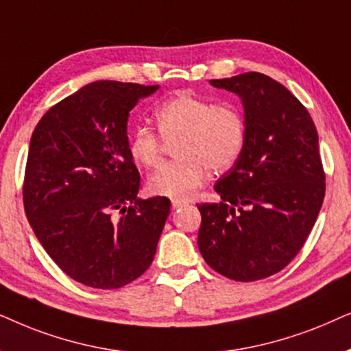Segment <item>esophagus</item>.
<instances>
[{
	"label": "esophagus",
	"mask_w": 351,
	"mask_h": 351,
	"mask_svg": "<svg viewBox=\"0 0 351 351\" xmlns=\"http://www.w3.org/2000/svg\"><path fill=\"white\" fill-rule=\"evenodd\" d=\"M186 202L184 200H181V199H171V208H180V207H183Z\"/></svg>",
	"instance_id": "esophagus-1"
}]
</instances>
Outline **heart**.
Here are the masks:
<instances>
[{"label": "heart", "mask_w": 351, "mask_h": 351, "mask_svg": "<svg viewBox=\"0 0 351 351\" xmlns=\"http://www.w3.org/2000/svg\"><path fill=\"white\" fill-rule=\"evenodd\" d=\"M160 136L175 144L178 160L163 163L149 178L156 195L184 199L207 178V170L224 171L241 156L245 123L241 112L228 102L212 104L191 91H181L156 110ZM152 128L139 125L128 141L130 157L136 165L154 168L160 162L162 139Z\"/></svg>", "instance_id": "heart-1"}]
</instances>
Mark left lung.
Returning <instances> with one entry per match:
<instances>
[{"label":"left lung","mask_w":351,"mask_h":351,"mask_svg":"<svg viewBox=\"0 0 351 351\" xmlns=\"http://www.w3.org/2000/svg\"><path fill=\"white\" fill-rule=\"evenodd\" d=\"M210 85L241 97L245 141L215 184L219 202L197 205L199 250L223 276L258 281L286 268L315 226L326 193L317 132L305 106L268 75Z\"/></svg>","instance_id":"8db88e82"}]
</instances>
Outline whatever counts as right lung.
Listing matches in <instances>:
<instances>
[{"instance_id": "add662e5", "label": "right lung", "mask_w": 351, "mask_h": 351, "mask_svg": "<svg viewBox=\"0 0 351 351\" xmlns=\"http://www.w3.org/2000/svg\"><path fill=\"white\" fill-rule=\"evenodd\" d=\"M156 86L93 82L51 107L32 134L23 207L54 263L75 281L119 289L151 266L170 213L139 199L127 123Z\"/></svg>"}]
</instances>
